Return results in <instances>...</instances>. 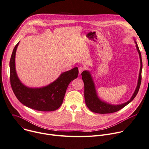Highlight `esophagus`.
Listing matches in <instances>:
<instances>
[{
    "label": "esophagus",
    "mask_w": 149,
    "mask_h": 149,
    "mask_svg": "<svg viewBox=\"0 0 149 149\" xmlns=\"http://www.w3.org/2000/svg\"><path fill=\"white\" fill-rule=\"evenodd\" d=\"M84 67L81 66L78 67V71H79V74H81L84 71Z\"/></svg>",
    "instance_id": "34e87169"
}]
</instances>
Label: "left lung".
Here are the masks:
<instances>
[{"label": "left lung", "instance_id": "1", "mask_svg": "<svg viewBox=\"0 0 149 149\" xmlns=\"http://www.w3.org/2000/svg\"><path fill=\"white\" fill-rule=\"evenodd\" d=\"M135 42L136 44L137 50L140 55L141 67H140V71L139 78H138L137 87L136 88V90L134 95L131 98V100L129 101L124 104H122L121 105H112L101 101L97 96V94L95 91L94 83L92 80L91 74L87 71H83L81 73L82 79L84 84L85 102L87 107L89 108V110L92 111V112L99 113V114H108V113H113L118 111L120 110H121V109L123 108V107H125L126 105H127L129 103H130L136 96L138 92V91H139L141 82V71H142V68H143V63H142V59H141V55L139 48H138V46L136 41H135Z\"/></svg>", "mask_w": 149, "mask_h": 149}]
</instances>
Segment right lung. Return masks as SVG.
Segmentation results:
<instances>
[{"instance_id": "add662e5", "label": "right lung", "mask_w": 149, "mask_h": 149, "mask_svg": "<svg viewBox=\"0 0 149 149\" xmlns=\"http://www.w3.org/2000/svg\"><path fill=\"white\" fill-rule=\"evenodd\" d=\"M18 44L13 49L9 62L10 83L13 92L19 102L33 110L41 111L56 110L63 102L68 85L78 77V68L62 73L55 81L46 87L29 88L19 80L15 71V57Z\"/></svg>"}]
</instances>
